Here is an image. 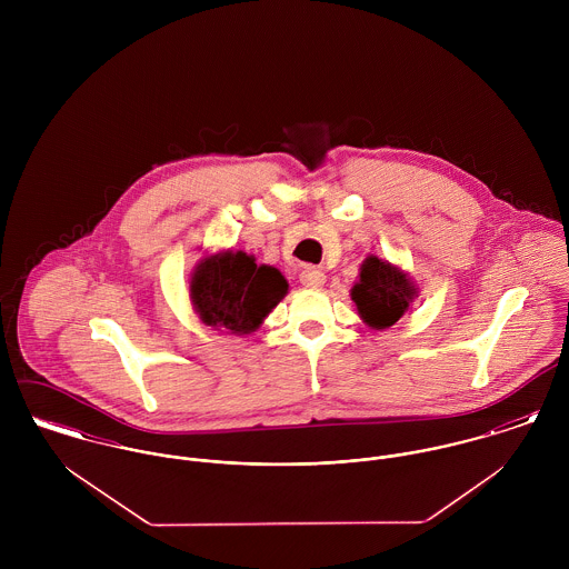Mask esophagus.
<instances>
[{"instance_id":"obj_1","label":"esophagus","mask_w":569,"mask_h":569,"mask_svg":"<svg viewBox=\"0 0 569 569\" xmlns=\"http://www.w3.org/2000/svg\"><path fill=\"white\" fill-rule=\"evenodd\" d=\"M300 282L307 289H320L326 282L325 271L316 269V267H305L300 273Z\"/></svg>"}]
</instances>
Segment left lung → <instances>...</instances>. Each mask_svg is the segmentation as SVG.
Here are the masks:
<instances>
[{
    "label": "left lung",
    "instance_id": "obj_1",
    "mask_svg": "<svg viewBox=\"0 0 569 569\" xmlns=\"http://www.w3.org/2000/svg\"><path fill=\"white\" fill-rule=\"evenodd\" d=\"M350 298L366 325L383 330L406 316L413 298H418V291L406 271L379 256H368L359 269V280L355 282Z\"/></svg>",
    "mask_w": 569,
    "mask_h": 569
}]
</instances>
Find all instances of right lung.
I'll return each instance as SVG.
<instances>
[{"mask_svg":"<svg viewBox=\"0 0 569 569\" xmlns=\"http://www.w3.org/2000/svg\"><path fill=\"white\" fill-rule=\"evenodd\" d=\"M289 282L244 251H219L199 260L190 278V302L199 320L221 332L249 335L287 296Z\"/></svg>","mask_w":569,"mask_h":569,"instance_id":"right-lung-1","label":"right lung"}]
</instances>
